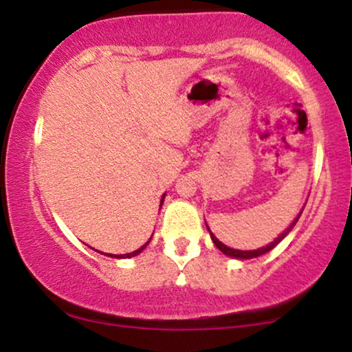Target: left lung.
Returning <instances> with one entry per match:
<instances>
[{
	"instance_id": "1",
	"label": "left lung",
	"mask_w": 352,
	"mask_h": 352,
	"mask_svg": "<svg viewBox=\"0 0 352 352\" xmlns=\"http://www.w3.org/2000/svg\"><path fill=\"white\" fill-rule=\"evenodd\" d=\"M303 211V210H302ZM302 211H300V214L297 218H295V221L290 224L289 228H287L285 231L282 232L280 236H278V238H275V241H272V243L270 244H267L265 245V248H259V249H254V251H238V249H231V248H228V245H224L223 243H219V241L214 238V234L213 232L210 231V228H208V231H210V234H211V239H213V243H214V245H217V248L219 249V251H221L223 254H226V256H231V257H236V259H252V257H259V256H262V254H265V252H269L270 249H274L275 245H277L278 243H280V241L285 238L287 234H289V232L294 230V226L295 224H297V221H298V218L302 217Z\"/></svg>"
}]
</instances>
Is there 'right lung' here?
Wrapping results in <instances>:
<instances>
[{
  "mask_svg": "<svg viewBox=\"0 0 352 352\" xmlns=\"http://www.w3.org/2000/svg\"><path fill=\"white\" fill-rule=\"evenodd\" d=\"M162 198H164V197H162ZM160 206H162V205H160ZM147 244H149V241H147V243H146V244H144V245H142V248H139V249H138V251H133V252H129V254H121V256H114V254H111V257H118V259H126V257H133V256H138V254H139V252H141V251H142V249H144V248H146V245H147Z\"/></svg>",
  "mask_w": 352,
  "mask_h": 352,
  "instance_id": "right-lung-1",
  "label": "right lung"
}]
</instances>
